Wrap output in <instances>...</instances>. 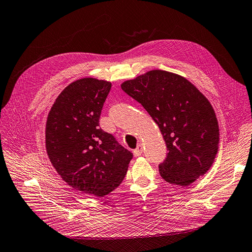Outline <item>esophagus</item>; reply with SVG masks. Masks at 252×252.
I'll list each match as a JSON object with an SVG mask.
<instances>
[{"mask_svg": "<svg viewBox=\"0 0 252 252\" xmlns=\"http://www.w3.org/2000/svg\"><path fill=\"white\" fill-rule=\"evenodd\" d=\"M142 153H143V145L140 143L136 148V150H133V154H135V156H140Z\"/></svg>", "mask_w": 252, "mask_h": 252, "instance_id": "obj_1", "label": "esophagus"}]
</instances>
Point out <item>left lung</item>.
<instances>
[{
  "label": "left lung",
  "instance_id": "1",
  "mask_svg": "<svg viewBox=\"0 0 252 252\" xmlns=\"http://www.w3.org/2000/svg\"><path fill=\"white\" fill-rule=\"evenodd\" d=\"M122 89L158 125L168 154L161 177L188 187L211 168L219 149V125L207 97L184 77L152 70L125 81Z\"/></svg>",
  "mask_w": 252,
  "mask_h": 252
}]
</instances>
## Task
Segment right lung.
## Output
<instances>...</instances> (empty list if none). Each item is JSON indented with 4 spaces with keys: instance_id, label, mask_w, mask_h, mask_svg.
Instances as JSON below:
<instances>
[{
    "instance_id": "add662e5",
    "label": "right lung",
    "mask_w": 252,
    "mask_h": 252,
    "mask_svg": "<svg viewBox=\"0 0 252 252\" xmlns=\"http://www.w3.org/2000/svg\"><path fill=\"white\" fill-rule=\"evenodd\" d=\"M111 83L82 78L66 86L49 110L45 148L50 163L68 186L104 196L123 182L132 154L99 127Z\"/></svg>"
}]
</instances>
